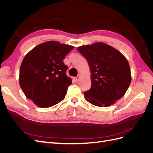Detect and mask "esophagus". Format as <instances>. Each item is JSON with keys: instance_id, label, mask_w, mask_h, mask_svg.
Returning a JSON list of instances; mask_svg holds the SVG:
<instances>
[{"instance_id": "obj_1", "label": "esophagus", "mask_w": 153, "mask_h": 153, "mask_svg": "<svg viewBox=\"0 0 153 153\" xmlns=\"http://www.w3.org/2000/svg\"><path fill=\"white\" fill-rule=\"evenodd\" d=\"M80 75H78L77 76H76V77H74V78H73V79L75 80V82H78V80H80Z\"/></svg>"}]
</instances>
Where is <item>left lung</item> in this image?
<instances>
[{"label": "left lung", "instance_id": "obj_1", "mask_svg": "<svg viewBox=\"0 0 153 153\" xmlns=\"http://www.w3.org/2000/svg\"><path fill=\"white\" fill-rule=\"evenodd\" d=\"M77 50L86 59L91 73L92 85L84 92L85 99L100 107L109 106L121 99L131 81L126 57L117 50L101 42L80 46Z\"/></svg>", "mask_w": 153, "mask_h": 153}]
</instances>
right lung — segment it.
<instances>
[{"instance_id": "1", "label": "right lung", "mask_w": 153, "mask_h": 153, "mask_svg": "<svg viewBox=\"0 0 153 153\" xmlns=\"http://www.w3.org/2000/svg\"><path fill=\"white\" fill-rule=\"evenodd\" d=\"M73 46L56 41L32 48L22 61L19 83L27 98L41 108H48L62 101L72 80L63 62Z\"/></svg>"}]
</instances>
